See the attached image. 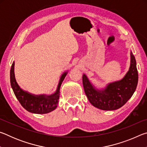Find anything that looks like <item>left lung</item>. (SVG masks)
I'll use <instances>...</instances> for the list:
<instances>
[{
	"label": "left lung",
	"mask_w": 147,
	"mask_h": 147,
	"mask_svg": "<svg viewBox=\"0 0 147 147\" xmlns=\"http://www.w3.org/2000/svg\"><path fill=\"white\" fill-rule=\"evenodd\" d=\"M129 70L121 80L108 84L101 90L92 85L85 74L82 82L84 91L93 106L102 110H115L126 103L135 92L138 82V73L134 54L130 53Z\"/></svg>",
	"instance_id": "left-lung-1"
}]
</instances>
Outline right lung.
Segmentation results:
<instances>
[{
	"instance_id": "obj_1",
	"label": "right lung",
	"mask_w": 147,
	"mask_h": 147,
	"mask_svg": "<svg viewBox=\"0 0 147 147\" xmlns=\"http://www.w3.org/2000/svg\"><path fill=\"white\" fill-rule=\"evenodd\" d=\"M14 65L15 62L13 61L10 69V83L15 95L21 106L29 112L37 114L48 113L54 110L58 104L61 85L67 74V71L62 74L55 93L50 95H35L20 88L15 77Z\"/></svg>"
}]
</instances>
